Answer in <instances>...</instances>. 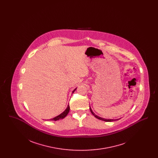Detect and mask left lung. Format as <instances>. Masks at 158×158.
Returning <instances> with one entry per match:
<instances>
[{"label": "left lung", "mask_w": 158, "mask_h": 158, "mask_svg": "<svg viewBox=\"0 0 158 158\" xmlns=\"http://www.w3.org/2000/svg\"><path fill=\"white\" fill-rule=\"evenodd\" d=\"M89 108H90V111L91 113L97 118H98L99 120H101L104 121H106V122H111V121H116L118 120H119V119H116V120H114V119H105V118H101V117H99L98 115H95V113H94L93 111H92V109H91V108L89 107Z\"/></svg>", "instance_id": "1"}]
</instances>
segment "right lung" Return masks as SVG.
I'll return each mask as SVG.
<instances>
[{
	"label": "right lung",
	"instance_id": "obj_1",
	"mask_svg": "<svg viewBox=\"0 0 158 158\" xmlns=\"http://www.w3.org/2000/svg\"><path fill=\"white\" fill-rule=\"evenodd\" d=\"M76 89V88L75 89H74V90H73L72 93H73V92L75 91ZM69 110H70V106H69V105H68L67 108L64 111H63L61 114H60V115H59L58 116H57V117H54V118H53L50 119V120L57 121L59 120H60V119L64 118L68 115V113L69 112Z\"/></svg>",
	"mask_w": 158,
	"mask_h": 158
}]
</instances>
